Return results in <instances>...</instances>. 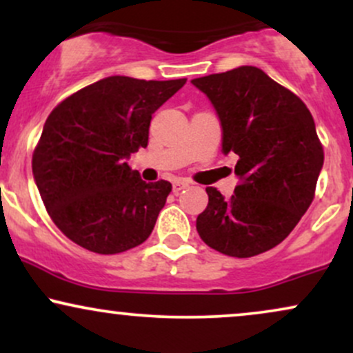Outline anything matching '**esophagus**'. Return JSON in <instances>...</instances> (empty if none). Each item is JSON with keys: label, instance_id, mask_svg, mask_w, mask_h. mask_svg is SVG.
<instances>
[{"label": "esophagus", "instance_id": "1", "mask_svg": "<svg viewBox=\"0 0 353 353\" xmlns=\"http://www.w3.org/2000/svg\"><path fill=\"white\" fill-rule=\"evenodd\" d=\"M185 188H189V181H174L172 182V192L174 194L181 192V190Z\"/></svg>", "mask_w": 353, "mask_h": 353}]
</instances>
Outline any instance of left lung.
<instances>
[{
    "instance_id": "obj_1",
    "label": "left lung",
    "mask_w": 353,
    "mask_h": 353,
    "mask_svg": "<svg viewBox=\"0 0 353 353\" xmlns=\"http://www.w3.org/2000/svg\"><path fill=\"white\" fill-rule=\"evenodd\" d=\"M222 128V152L239 156V185L224 197L208 188L197 216L202 241L230 257H252L292 232L314 201L323 149L301 98L255 66L192 79Z\"/></svg>"
}]
</instances>
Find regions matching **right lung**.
<instances>
[{"label":"right lung","mask_w":353,"mask_h":353,"mask_svg":"<svg viewBox=\"0 0 353 353\" xmlns=\"http://www.w3.org/2000/svg\"><path fill=\"white\" fill-rule=\"evenodd\" d=\"M184 84L109 76L52 109L34 149L33 176L68 239L109 255L151 236L172 185L148 184L125 161L148 145L152 114Z\"/></svg>","instance_id":"add662e5"}]
</instances>
